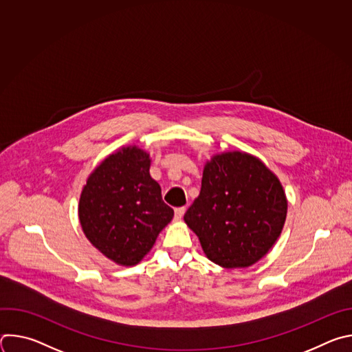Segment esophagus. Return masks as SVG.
Listing matches in <instances>:
<instances>
[{"label":"esophagus","instance_id":"1","mask_svg":"<svg viewBox=\"0 0 352 352\" xmlns=\"http://www.w3.org/2000/svg\"><path fill=\"white\" fill-rule=\"evenodd\" d=\"M185 210H186V209H185L184 206H182V208H177V209H175V219H177V220H181V219L184 217V214H185Z\"/></svg>","mask_w":352,"mask_h":352}]
</instances>
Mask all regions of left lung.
Here are the masks:
<instances>
[{
    "mask_svg": "<svg viewBox=\"0 0 352 352\" xmlns=\"http://www.w3.org/2000/svg\"><path fill=\"white\" fill-rule=\"evenodd\" d=\"M287 208L277 175L258 157L235 150L206 162L200 193L184 220L209 261L224 269H243L273 248Z\"/></svg>",
    "mask_w": 352,
    "mask_h": 352,
    "instance_id": "left-lung-1",
    "label": "left lung"
}]
</instances>
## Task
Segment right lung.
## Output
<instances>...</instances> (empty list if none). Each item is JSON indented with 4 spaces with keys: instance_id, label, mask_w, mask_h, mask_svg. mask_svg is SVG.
I'll list each match as a JSON object with an SVG mask.
<instances>
[{
    "instance_id": "right-lung-1",
    "label": "right lung",
    "mask_w": 352,
    "mask_h": 352,
    "mask_svg": "<svg viewBox=\"0 0 352 352\" xmlns=\"http://www.w3.org/2000/svg\"><path fill=\"white\" fill-rule=\"evenodd\" d=\"M150 163L146 150L124 146L90 173L80 192L83 234L120 266L138 265L174 217L160 185L150 177Z\"/></svg>"
}]
</instances>
